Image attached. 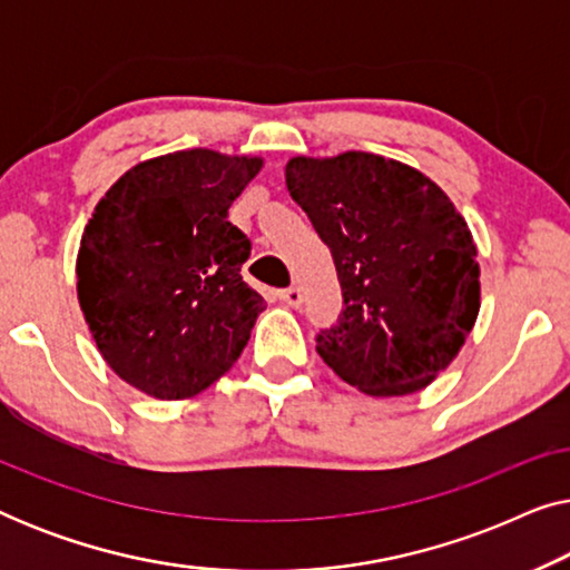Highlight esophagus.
<instances>
[{"label":"esophagus","instance_id":"obj_1","mask_svg":"<svg viewBox=\"0 0 570 570\" xmlns=\"http://www.w3.org/2000/svg\"><path fill=\"white\" fill-rule=\"evenodd\" d=\"M279 301L287 303V306L298 308L303 303V291L301 287H285V291H279Z\"/></svg>","mask_w":570,"mask_h":570}]
</instances>
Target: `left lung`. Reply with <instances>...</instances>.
<instances>
[{
    "mask_svg": "<svg viewBox=\"0 0 570 570\" xmlns=\"http://www.w3.org/2000/svg\"><path fill=\"white\" fill-rule=\"evenodd\" d=\"M291 197L330 246L345 308L316 353L371 396L425 389L462 350L480 311L478 246L420 170L373 153L293 158Z\"/></svg>",
    "mask_w": 570,
    "mask_h": 570,
    "instance_id": "left-lung-1",
    "label": "left lung"
}]
</instances>
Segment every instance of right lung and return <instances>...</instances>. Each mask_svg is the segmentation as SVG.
I'll return each instance as SVG.
<instances>
[{"label":"right lung","mask_w":570,"mask_h":570,"mask_svg":"<svg viewBox=\"0 0 570 570\" xmlns=\"http://www.w3.org/2000/svg\"><path fill=\"white\" fill-rule=\"evenodd\" d=\"M259 158L181 150L127 170L85 225L77 298L116 376L158 400L233 368L264 298L240 277L252 240L228 207Z\"/></svg>","instance_id":"1"}]
</instances>
